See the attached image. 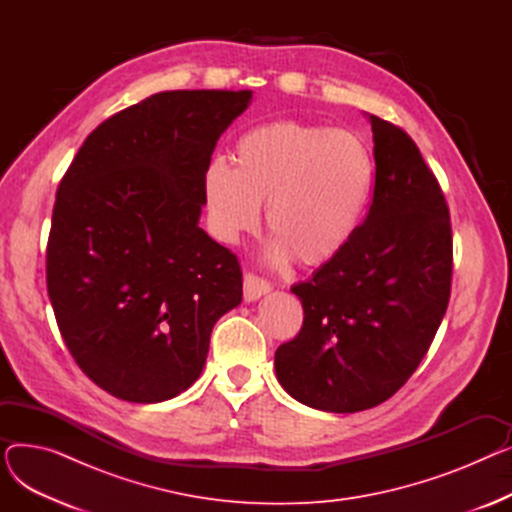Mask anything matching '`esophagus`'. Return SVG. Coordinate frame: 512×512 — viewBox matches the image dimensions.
I'll list each match as a JSON object with an SVG mask.
<instances>
[{
  "instance_id": "obj_1",
  "label": "esophagus",
  "mask_w": 512,
  "mask_h": 512,
  "mask_svg": "<svg viewBox=\"0 0 512 512\" xmlns=\"http://www.w3.org/2000/svg\"><path fill=\"white\" fill-rule=\"evenodd\" d=\"M242 286H245V301L253 303L257 299H261L263 294H267L272 290V284L255 276V274H245V280H242Z\"/></svg>"
}]
</instances>
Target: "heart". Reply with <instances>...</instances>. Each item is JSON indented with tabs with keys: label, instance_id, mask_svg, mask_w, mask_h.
I'll return each instance as SVG.
<instances>
[{
	"label": "heart",
	"instance_id": "obj_1",
	"mask_svg": "<svg viewBox=\"0 0 512 512\" xmlns=\"http://www.w3.org/2000/svg\"><path fill=\"white\" fill-rule=\"evenodd\" d=\"M234 168L213 159L203 197L213 236L234 245L255 232L261 205L276 238L274 261L332 263L357 236L375 186V159L357 132L280 120L261 124L234 145Z\"/></svg>",
	"mask_w": 512,
	"mask_h": 512
}]
</instances>
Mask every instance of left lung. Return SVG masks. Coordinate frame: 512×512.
<instances>
[{"label":"left lung","mask_w":512,"mask_h":512,"mask_svg":"<svg viewBox=\"0 0 512 512\" xmlns=\"http://www.w3.org/2000/svg\"><path fill=\"white\" fill-rule=\"evenodd\" d=\"M367 118L375 159L369 213L340 257L290 288L303 303V328L274 359L280 386L328 413L378 407L405 386L450 299L442 188L405 130Z\"/></svg>","instance_id":"8db88e82"}]
</instances>
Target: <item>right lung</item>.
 Segmentation results:
<instances>
[{"label":"right lung","mask_w":512,"mask_h":512,"mask_svg":"<svg viewBox=\"0 0 512 512\" xmlns=\"http://www.w3.org/2000/svg\"><path fill=\"white\" fill-rule=\"evenodd\" d=\"M253 91H164L107 118L64 174L47 292L76 365L128 402L170 400L203 371L242 301L234 253L199 228L203 178Z\"/></svg>","instance_id":"right-lung-1"}]
</instances>
